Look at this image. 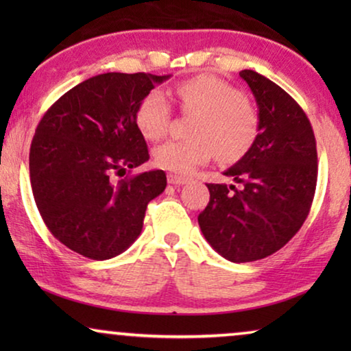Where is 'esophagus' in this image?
Wrapping results in <instances>:
<instances>
[{
	"mask_svg": "<svg viewBox=\"0 0 351 351\" xmlns=\"http://www.w3.org/2000/svg\"><path fill=\"white\" fill-rule=\"evenodd\" d=\"M167 182L172 185H184L189 182V177H182V176H177V174H169L167 176Z\"/></svg>",
	"mask_w": 351,
	"mask_h": 351,
	"instance_id": "1",
	"label": "esophagus"
}]
</instances>
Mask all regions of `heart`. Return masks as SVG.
I'll return each mask as SVG.
<instances>
[{"mask_svg": "<svg viewBox=\"0 0 351 351\" xmlns=\"http://www.w3.org/2000/svg\"><path fill=\"white\" fill-rule=\"evenodd\" d=\"M185 113L196 114L189 141H167L155 148V162L162 169L189 174L208 162L215 153L232 162L251 150L258 134V114L252 104L227 81L199 75L176 88ZM171 105L160 90H152L138 105L136 123L148 141L166 136L171 123Z\"/></svg>", "mask_w": 351, "mask_h": 351, "instance_id": "b5f03b06", "label": "heart"}]
</instances>
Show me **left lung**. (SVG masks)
Returning <instances> with one entry per match:
<instances>
[{
    "label": "left lung",
    "mask_w": 351,
    "mask_h": 351,
    "mask_svg": "<svg viewBox=\"0 0 351 351\" xmlns=\"http://www.w3.org/2000/svg\"><path fill=\"white\" fill-rule=\"evenodd\" d=\"M256 97L258 134L223 176L237 185L208 184L201 232L230 262H254L280 251L304 225L318 177L311 124L300 105L265 76L239 71Z\"/></svg>",
    "instance_id": "8db88e82"
}]
</instances>
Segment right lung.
Segmentation results:
<instances>
[{
    "instance_id": "1",
    "label": "right lung",
    "mask_w": 351,
    "mask_h": 351,
    "mask_svg": "<svg viewBox=\"0 0 351 351\" xmlns=\"http://www.w3.org/2000/svg\"><path fill=\"white\" fill-rule=\"evenodd\" d=\"M171 75L102 73L65 93L45 113L30 147L36 208L62 244L93 261L126 251L147 204L166 189L165 171L113 182L148 161L136 123L141 102Z\"/></svg>"
}]
</instances>
